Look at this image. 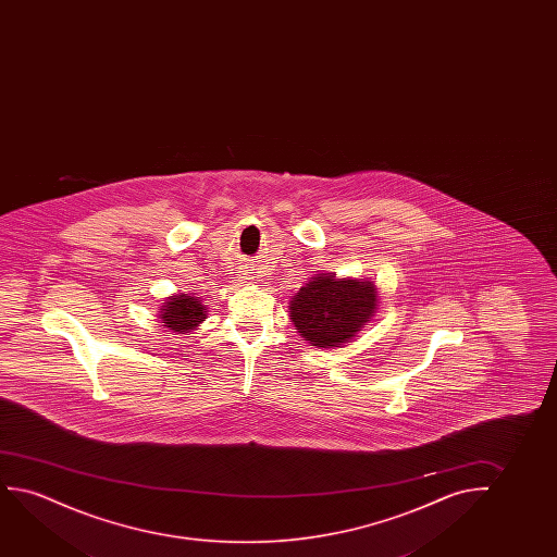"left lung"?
I'll return each mask as SVG.
<instances>
[{
  "label": "left lung",
  "mask_w": 557,
  "mask_h": 557,
  "mask_svg": "<svg viewBox=\"0 0 557 557\" xmlns=\"http://www.w3.org/2000/svg\"><path fill=\"white\" fill-rule=\"evenodd\" d=\"M376 300L373 282L318 274L290 298V321L315 348H338L371 321Z\"/></svg>",
  "instance_id": "left-lung-1"
}]
</instances>
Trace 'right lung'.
<instances>
[{
    "label": "right lung",
    "mask_w": 557,
    "mask_h": 557,
    "mask_svg": "<svg viewBox=\"0 0 557 557\" xmlns=\"http://www.w3.org/2000/svg\"><path fill=\"white\" fill-rule=\"evenodd\" d=\"M207 308L201 305L199 297L191 295H173L165 298L160 308L161 323L171 329L173 333H190L191 329L198 327L201 321H206Z\"/></svg>",
    "instance_id": "1"
}]
</instances>
